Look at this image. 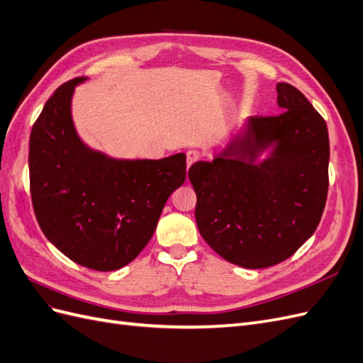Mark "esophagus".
<instances>
[{
	"mask_svg": "<svg viewBox=\"0 0 363 363\" xmlns=\"http://www.w3.org/2000/svg\"><path fill=\"white\" fill-rule=\"evenodd\" d=\"M200 159H201V155L199 151L191 150V151L186 152V164H188V169L192 167L195 162H199Z\"/></svg>",
	"mask_w": 363,
	"mask_h": 363,
	"instance_id": "34e87169",
	"label": "esophagus"
}]
</instances>
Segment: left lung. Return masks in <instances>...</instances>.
Segmentation results:
<instances>
[{
	"instance_id": "1",
	"label": "left lung",
	"mask_w": 363,
	"mask_h": 363,
	"mask_svg": "<svg viewBox=\"0 0 363 363\" xmlns=\"http://www.w3.org/2000/svg\"><path fill=\"white\" fill-rule=\"evenodd\" d=\"M283 112L251 116L233 144L212 162H196L200 235L227 262L267 268L289 259L321 221L328 192V131L324 118L289 83L277 84ZM272 140V158L254 163Z\"/></svg>"
}]
</instances>
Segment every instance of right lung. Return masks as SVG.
<instances>
[{"label": "right lung", "mask_w": 363, "mask_h": 363, "mask_svg": "<svg viewBox=\"0 0 363 363\" xmlns=\"http://www.w3.org/2000/svg\"><path fill=\"white\" fill-rule=\"evenodd\" d=\"M83 80L63 83L33 124L31 203L43 235L65 256L113 271L148 244L164 203L186 179V156L113 160L87 150L71 119L74 87Z\"/></svg>", "instance_id": "obj_1"}]
</instances>
